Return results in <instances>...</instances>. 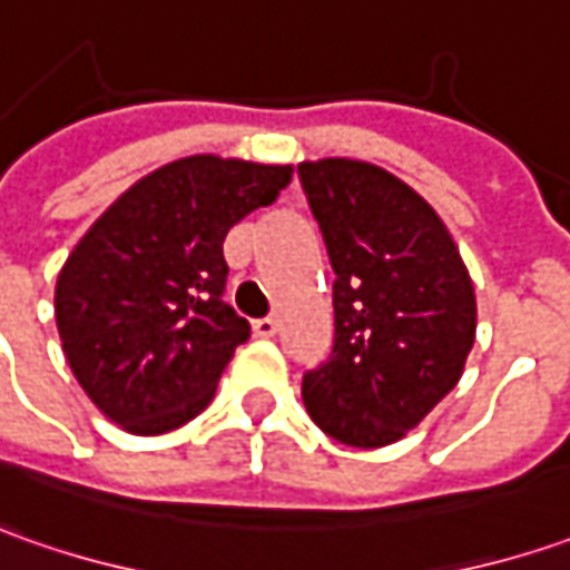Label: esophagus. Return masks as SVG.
<instances>
[{"mask_svg": "<svg viewBox=\"0 0 570 570\" xmlns=\"http://www.w3.org/2000/svg\"><path fill=\"white\" fill-rule=\"evenodd\" d=\"M252 327H255V334H258V337H274L281 324H277V318H271V315H267V318H258Z\"/></svg>", "mask_w": 570, "mask_h": 570, "instance_id": "34e87169", "label": "esophagus"}]
</instances>
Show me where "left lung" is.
Here are the masks:
<instances>
[{
	"label": "left lung",
	"instance_id": "obj_1",
	"mask_svg": "<svg viewBox=\"0 0 570 570\" xmlns=\"http://www.w3.org/2000/svg\"><path fill=\"white\" fill-rule=\"evenodd\" d=\"M334 267V346L303 375L331 439L382 448L461 382L476 296L451 233L413 188L360 160L299 164Z\"/></svg>",
	"mask_w": 570,
	"mask_h": 570
}]
</instances>
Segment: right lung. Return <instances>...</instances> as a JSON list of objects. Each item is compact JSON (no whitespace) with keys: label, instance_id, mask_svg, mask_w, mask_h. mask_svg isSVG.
Wrapping results in <instances>:
<instances>
[{"label":"right lung","instance_id":"1","mask_svg":"<svg viewBox=\"0 0 570 570\" xmlns=\"http://www.w3.org/2000/svg\"><path fill=\"white\" fill-rule=\"evenodd\" d=\"M289 167L220 157L167 164L109 207L56 281V324L78 384L135 435L195 420L252 327L224 303V239L277 202Z\"/></svg>","mask_w":570,"mask_h":570}]
</instances>
